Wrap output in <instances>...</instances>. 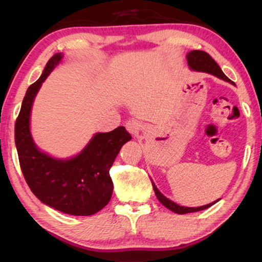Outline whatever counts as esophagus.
I'll use <instances>...</instances> for the list:
<instances>
[{"mask_svg": "<svg viewBox=\"0 0 262 262\" xmlns=\"http://www.w3.org/2000/svg\"><path fill=\"white\" fill-rule=\"evenodd\" d=\"M141 123L140 121L135 120V119H130V120H128L126 122V129L132 135H135L137 133L140 132L141 129Z\"/></svg>", "mask_w": 262, "mask_h": 262, "instance_id": "34e87169", "label": "esophagus"}]
</instances>
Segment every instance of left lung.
Segmentation results:
<instances>
[{
	"label": "left lung",
	"instance_id": "obj_1",
	"mask_svg": "<svg viewBox=\"0 0 262 262\" xmlns=\"http://www.w3.org/2000/svg\"><path fill=\"white\" fill-rule=\"evenodd\" d=\"M186 57H187V63H188L190 69L196 70V72H203V73L211 74L216 77L223 79V81L231 82L227 76H225L224 73L222 72V69L220 68V66L216 63L215 60L212 59V57L209 54H208V53L203 52V51H192V52L188 53L187 56H186ZM151 183H152V181H151ZM152 187H154L155 194H156V196L159 200V202H161L164 207H166L167 209H170L171 211L176 212V214H180V215L207 209V208H209L211 205H214V203L219 201V200H217L215 202L209 203V205H206V206H202V207H196V208H194V207H183V206L177 205V203H174L173 201L168 200L166 196H164V195L161 192H159L156 186H155L154 183H152Z\"/></svg>",
	"mask_w": 262,
	"mask_h": 262
}]
</instances>
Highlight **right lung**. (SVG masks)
Masks as SVG:
<instances>
[{
    "label": "right lung",
    "instance_id": "right-lung-1",
    "mask_svg": "<svg viewBox=\"0 0 262 262\" xmlns=\"http://www.w3.org/2000/svg\"><path fill=\"white\" fill-rule=\"evenodd\" d=\"M61 59V53L53 55L41 76L26 91L15 123V143L24 178L39 200L64 214L89 216L110 202L113 192L110 168L132 136L122 126L97 133L77 156L69 159L51 157L37 148L30 132L31 108L42 82Z\"/></svg>",
    "mask_w": 262,
    "mask_h": 262
}]
</instances>
